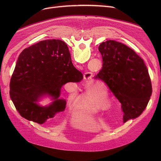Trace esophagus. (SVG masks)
Wrapping results in <instances>:
<instances>
[{"label": "esophagus", "instance_id": "1", "mask_svg": "<svg viewBox=\"0 0 161 161\" xmlns=\"http://www.w3.org/2000/svg\"><path fill=\"white\" fill-rule=\"evenodd\" d=\"M92 73L91 72H85L83 74V78L84 79H85L86 80H90L92 77Z\"/></svg>", "mask_w": 161, "mask_h": 161}]
</instances>
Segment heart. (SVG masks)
I'll list each match as a JSON object with an SVG mask.
<instances>
[{
    "mask_svg": "<svg viewBox=\"0 0 161 161\" xmlns=\"http://www.w3.org/2000/svg\"><path fill=\"white\" fill-rule=\"evenodd\" d=\"M84 92L80 103L81 110L96 114L104 111L111 106V100L106 92L98 86H88ZM69 100L74 106H77L80 96L76 91H72L69 97Z\"/></svg>",
    "mask_w": 161,
    "mask_h": 161,
    "instance_id": "1",
    "label": "heart"
}]
</instances>
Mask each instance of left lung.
Listing matches in <instances>:
<instances>
[{
  "instance_id": "8db88e82",
  "label": "left lung",
  "mask_w": 161,
  "mask_h": 161,
  "mask_svg": "<svg viewBox=\"0 0 161 161\" xmlns=\"http://www.w3.org/2000/svg\"><path fill=\"white\" fill-rule=\"evenodd\" d=\"M103 68L95 76L109 87L121 104L123 121L140 116L152 93L147 68L143 59L128 46L114 40L100 44Z\"/></svg>"
}]
</instances>
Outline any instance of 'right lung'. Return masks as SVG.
Segmentation results:
<instances>
[{"mask_svg":"<svg viewBox=\"0 0 161 161\" xmlns=\"http://www.w3.org/2000/svg\"><path fill=\"white\" fill-rule=\"evenodd\" d=\"M82 79L64 42L43 40L25 48L19 55L10 80V95L21 116L43 124L64 111L66 101L59 98L63 86ZM44 96L52 97L53 102L42 107L37 102Z\"/></svg>","mask_w":161,"mask_h":161,"instance_id":"right-lung-1","label":"right lung"}]
</instances>
